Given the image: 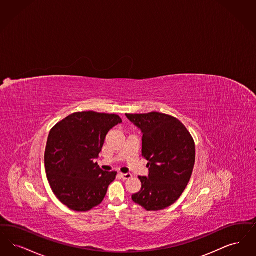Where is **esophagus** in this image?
Returning <instances> with one entry per match:
<instances>
[{"instance_id": "obj_1", "label": "esophagus", "mask_w": 256, "mask_h": 256, "mask_svg": "<svg viewBox=\"0 0 256 256\" xmlns=\"http://www.w3.org/2000/svg\"><path fill=\"white\" fill-rule=\"evenodd\" d=\"M120 177L123 178V180H129V178H132V175L130 174V173H126V174H123V173H120Z\"/></svg>"}]
</instances>
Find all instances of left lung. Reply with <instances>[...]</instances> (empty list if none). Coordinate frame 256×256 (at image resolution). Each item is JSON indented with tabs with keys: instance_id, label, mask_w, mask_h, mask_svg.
<instances>
[{
	"instance_id": "8db88e82",
	"label": "left lung",
	"mask_w": 256,
	"mask_h": 256,
	"mask_svg": "<svg viewBox=\"0 0 256 256\" xmlns=\"http://www.w3.org/2000/svg\"><path fill=\"white\" fill-rule=\"evenodd\" d=\"M126 116L142 133V156L149 168L148 177H138L142 189L132 200L148 212L164 210L178 200L191 178L194 140L174 116L158 112Z\"/></svg>"
}]
</instances>
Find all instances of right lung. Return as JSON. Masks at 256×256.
<instances>
[{
    "instance_id": "obj_1",
    "label": "right lung",
    "mask_w": 256,
    "mask_h": 256,
    "mask_svg": "<svg viewBox=\"0 0 256 256\" xmlns=\"http://www.w3.org/2000/svg\"><path fill=\"white\" fill-rule=\"evenodd\" d=\"M122 122L118 114L78 112L50 130L46 151V178L54 195L74 212H88L104 199L116 172L98 162L106 134Z\"/></svg>"
}]
</instances>
